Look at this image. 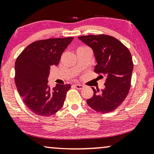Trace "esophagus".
Masks as SVG:
<instances>
[{"instance_id": "esophagus-1", "label": "esophagus", "mask_w": 154, "mask_h": 154, "mask_svg": "<svg viewBox=\"0 0 154 154\" xmlns=\"http://www.w3.org/2000/svg\"><path fill=\"white\" fill-rule=\"evenodd\" d=\"M75 86V87L77 89H78V90H82V89H83L84 88V86H83V85H81V84H75L74 85Z\"/></svg>"}]
</instances>
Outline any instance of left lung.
<instances>
[{
    "mask_svg": "<svg viewBox=\"0 0 154 154\" xmlns=\"http://www.w3.org/2000/svg\"><path fill=\"white\" fill-rule=\"evenodd\" d=\"M78 38L94 51L97 62L94 72L106 76L105 88L97 93L92 88L94 94L87 99V103L97 112H112L123 103L130 91L134 67L130 51L119 40L108 35H82Z\"/></svg>",
    "mask_w": 154,
    "mask_h": 154,
    "instance_id": "1",
    "label": "left lung"
}]
</instances>
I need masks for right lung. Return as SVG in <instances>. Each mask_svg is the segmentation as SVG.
<instances>
[{
  "mask_svg": "<svg viewBox=\"0 0 154 154\" xmlns=\"http://www.w3.org/2000/svg\"><path fill=\"white\" fill-rule=\"evenodd\" d=\"M72 37L33 42L17 57L15 83L26 106L38 116H49L62 108L70 84H57L51 89L48 77L51 66H57Z\"/></svg>",
  "mask_w": 154,
  "mask_h": 154,
  "instance_id": "1",
  "label": "right lung"
}]
</instances>
